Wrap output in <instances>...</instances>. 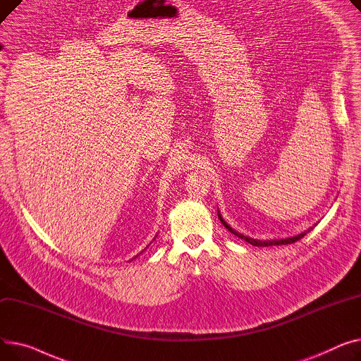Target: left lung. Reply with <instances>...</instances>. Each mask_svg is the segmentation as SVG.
<instances>
[{
    "label": "left lung",
    "mask_w": 361,
    "mask_h": 361,
    "mask_svg": "<svg viewBox=\"0 0 361 361\" xmlns=\"http://www.w3.org/2000/svg\"><path fill=\"white\" fill-rule=\"evenodd\" d=\"M219 217H220V220H221V223H223V226L230 231V233H233V235L235 236H238V238H240V239H243V240H246L247 243H250V245H253V246H262V247H265V246H279V245H290V243H294V242H298V240H300L302 238H305L307 233L310 231V230H313V227H309L307 230H305L303 233H300V235H298V236H293V238H287V239H281V240H255V239H250V238H247V236H243V235H240V233H238V231H235L233 230L223 219H221V216L219 214ZM316 226V224H314Z\"/></svg>",
    "instance_id": "8db88e82"
}]
</instances>
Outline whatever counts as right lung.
<instances>
[{
	"label": "right lung",
	"instance_id": "add662e5",
	"mask_svg": "<svg viewBox=\"0 0 361 361\" xmlns=\"http://www.w3.org/2000/svg\"><path fill=\"white\" fill-rule=\"evenodd\" d=\"M137 257H138V255H137ZM137 257H135V258H137Z\"/></svg>",
	"mask_w": 361,
	"mask_h": 361
}]
</instances>
